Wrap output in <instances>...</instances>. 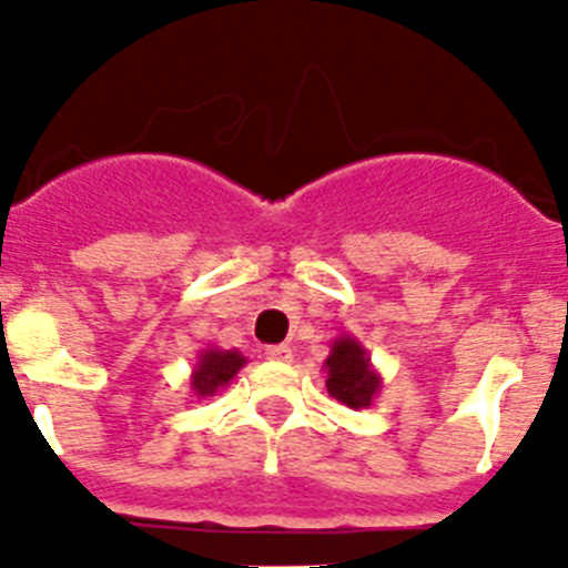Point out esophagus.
Returning a JSON list of instances; mask_svg holds the SVG:
<instances>
[{"label": "esophagus", "instance_id": "34e87169", "mask_svg": "<svg viewBox=\"0 0 568 568\" xmlns=\"http://www.w3.org/2000/svg\"><path fill=\"white\" fill-rule=\"evenodd\" d=\"M264 355H267L270 361H290L293 358V349L284 344H275V346H267V349H264Z\"/></svg>", "mask_w": 568, "mask_h": 568}]
</instances>
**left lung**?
<instances>
[{"instance_id": "1", "label": "left lung", "mask_w": 568, "mask_h": 568, "mask_svg": "<svg viewBox=\"0 0 568 568\" xmlns=\"http://www.w3.org/2000/svg\"><path fill=\"white\" fill-rule=\"evenodd\" d=\"M324 369H327V393L349 409H366L381 393L378 369L373 366L364 344L353 335H338L329 344Z\"/></svg>"}]
</instances>
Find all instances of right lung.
Segmentation results:
<instances>
[{
  "instance_id": "add662e5",
  "label": "right lung",
  "mask_w": 568,
  "mask_h": 568,
  "mask_svg": "<svg viewBox=\"0 0 568 568\" xmlns=\"http://www.w3.org/2000/svg\"><path fill=\"white\" fill-rule=\"evenodd\" d=\"M247 364V358L239 349H219V346H207L195 358L193 373H190V389L193 398H213L215 393H222L224 386L239 375L241 366Z\"/></svg>"
}]
</instances>
